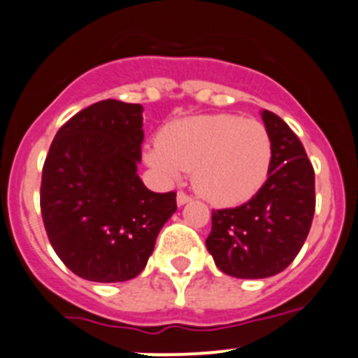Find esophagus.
I'll use <instances>...</instances> for the list:
<instances>
[{
    "label": "esophagus",
    "mask_w": 358,
    "mask_h": 358,
    "mask_svg": "<svg viewBox=\"0 0 358 358\" xmlns=\"http://www.w3.org/2000/svg\"><path fill=\"white\" fill-rule=\"evenodd\" d=\"M189 200H192V196H189L188 193L185 192L177 193V206H185V203H188Z\"/></svg>",
    "instance_id": "1"
}]
</instances>
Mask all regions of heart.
<instances>
[{
	"mask_svg": "<svg viewBox=\"0 0 358 358\" xmlns=\"http://www.w3.org/2000/svg\"><path fill=\"white\" fill-rule=\"evenodd\" d=\"M274 145L265 124L237 114H206L166 124L145 159L166 177L193 170L196 192L216 206L253 199L271 173Z\"/></svg>",
	"mask_w": 358,
	"mask_h": 358,
	"instance_id": "b5f03b06",
	"label": "heart"
}]
</instances>
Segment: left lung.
Here are the masks:
<instances>
[{
    "label": "left lung",
    "mask_w": 358,
    "mask_h": 358,
    "mask_svg": "<svg viewBox=\"0 0 358 358\" xmlns=\"http://www.w3.org/2000/svg\"><path fill=\"white\" fill-rule=\"evenodd\" d=\"M262 119L272 137L271 173L246 203L213 210L206 246L221 272L260 279L285 271L301 251L315 216V169L290 126L274 112Z\"/></svg>",
    "instance_id": "obj_1"
}]
</instances>
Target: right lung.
<instances>
[{
	"label": "right lung",
	"mask_w": 358,
	"mask_h": 358,
	"mask_svg": "<svg viewBox=\"0 0 358 358\" xmlns=\"http://www.w3.org/2000/svg\"><path fill=\"white\" fill-rule=\"evenodd\" d=\"M142 105L103 100L68 119L42 169L40 210L54 251L73 274L117 283L144 271L176 192L155 193L137 176Z\"/></svg>",
	"instance_id": "obj_1"
}]
</instances>
